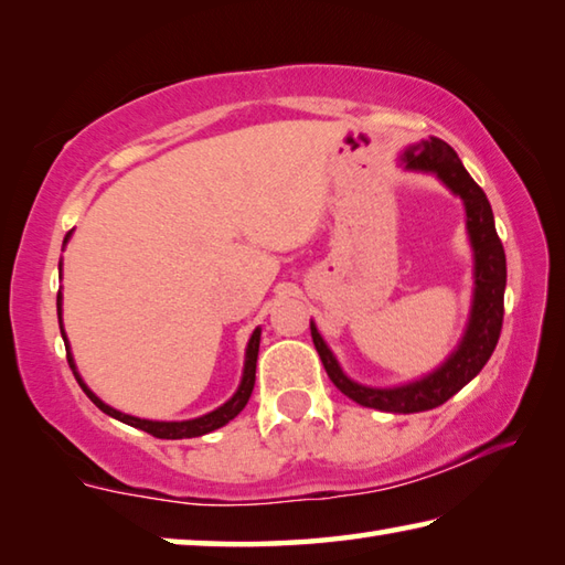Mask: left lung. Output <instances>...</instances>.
<instances>
[{
	"label": "left lung",
	"mask_w": 565,
	"mask_h": 565,
	"mask_svg": "<svg viewBox=\"0 0 565 565\" xmlns=\"http://www.w3.org/2000/svg\"><path fill=\"white\" fill-rule=\"evenodd\" d=\"M406 171L434 174L441 184L463 202L466 234L473 252V296L471 311L461 341L448 353V359L431 374L401 386H366L343 374L339 359L311 321V339L317 347L323 369L343 396L356 404L386 414H418L446 404L468 381L486 366L501 337L503 323V291H505V254L499 234H495L493 212L483 189L476 184L463 169L456 151L444 139H424L401 154Z\"/></svg>",
	"instance_id": "1"
}]
</instances>
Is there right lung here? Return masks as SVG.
I'll list each match as a JSON object with an SVG mask.
<instances>
[{
	"mask_svg": "<svg viewBox=\"0 0 565 565\" xmlns=\"http://www.w3.org/2000/svg\"><path fill=\"white\" fill-rule=\"evenodd\" d=\"M72 232L66 234L64 244L70 242ZM60 271H62V264H60ZM56 313H60V329H62V339H64V347H66V361H70V366L74 371L76 381H79V386L84 388V394H87L94 406L104 414L121 420V424L134 426V428H141V431H147L157 438H196V436H204V434H212L216 428L226 426L228 420L238 416V411L246 406L248 396H252L254 391V381H256V359H259V341H262V327H256L252 339L246 343V353H244V371H242V381H238V388L234 391V396L226 401L214 411H209V414L199 416V418H189V420H149V418H139V416H129V414H121V411L111 408L109 404H104V401L94 394V391L84 384V379L79 376V371H76V363L72 356V349H70V341H66V333H64V323H62V291L56 296Z\"/></svg>",
	"mask_w": 565,
	"mask_h": 565,
	"instance_id": "obj_1",
	"label": "right lung"
}]
</instances>
